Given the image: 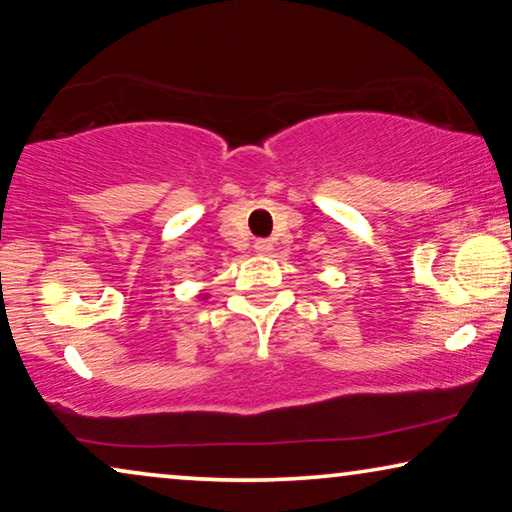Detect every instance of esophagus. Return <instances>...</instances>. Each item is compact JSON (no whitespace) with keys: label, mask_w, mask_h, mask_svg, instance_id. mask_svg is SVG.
Segmentation results:
<instances>
[{"label":"esophagus","mask_w":512,"mask_h":512,"mask_svg":"<svg viewBox=\"0 0 512 512\" xmlns=\"http://www.w3.org/2000/svg\"><path fill=\"white\" fill-rule=\"evenodd\" d=\"M254 247H256V251H268L270 249V242L268 240H258Z\"/></svg>","instance_id":"obj_1"}]
</instances>
